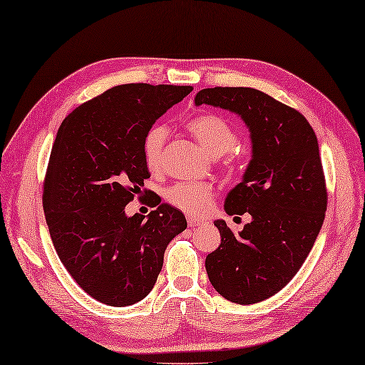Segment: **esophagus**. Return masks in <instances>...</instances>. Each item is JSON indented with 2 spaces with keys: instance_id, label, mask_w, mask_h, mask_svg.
Wrapping results in <instances>:
<instances>
[{
  "instance_id": "obj_1",
  "label": "esophagus",
  "mask_w": 365,
  "mask_h": 365,
  "mask_svg": "<svg viewBox=\"0 0 365 365\" xmlns=\"http://www.w3.org/2000/svg\"><path fill=\"white\" fill-rule=\"evenodd\" d=\"M187 224H189L190 228H195V227L203 225L205 222H203L202 219H197V217H192V215H189V217H187Z\"/></svg>"
}]
</instances>
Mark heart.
<instances>
[{
    "label": "heart",
    "mask_w": 365,
    "mask_h": 365,
    "mask_svg": "<svg viewBox=\"0 0 365 365\" xmlns=\"http://www.w3.org/2000/svg\"><path fill=\"white\" fill-rule=\"evenodd\" d=\"M185 128L211 158H220L228 153L225 165L230 172H236L240 167V159L230 151L237 143V132L225 118L211 113L202 115L190 120ZM167 135L168 132L162 125H154L145 133L141 151H143L146 167L151 172H158L162 165V153ZM165 198L178 210L192 215H202L211 210L214 189L212 185L198 181L176 182L165 190Z\"/></svg>",
    "instance_id": "1"
}]
</instances>
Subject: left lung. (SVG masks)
Wrapping results in <instances>:
<instances>
[{"label": "left lung", "instance_id": "left-lung-1", "mask_svg": "<svg viewBox=\"0 0 365 365\" xmlns=\"http://www.w3.org/2000/svg\"><path fill=\"white\" fill-rule=\"evenodd\" d=\"M195 106L240 116L252 143L242 181L224 205L228 215L249 212L252 220L237 235L214 222L222 240L206 257L207 277L228 301H264L296 276L323 225L328 195L317 135L299 111L254 88H205Z\"/></svg>", "mask_w": 365, "mask_h": 365}]
</instances>
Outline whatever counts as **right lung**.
<instances>
[{
	"instance_id": "1",
	"label": "right lung",
	"mask_w": 365,
	"mask_h": 365,
	"mask_svg": "<svg viewBox=\"0 0 365 365\" xmlns=\"http://www.w3.org/2000/svg\"><path fill=\"white\" fill-rule=\"evenodd\" d=\"M192 86L128 83L81 103L61 123L43 182V212L72 279L102 304L132 306L151 292L175 236L187 228L168 203L141 215L125 205L150 178L145 133Z\"/></svg>"
}]
</instances>
